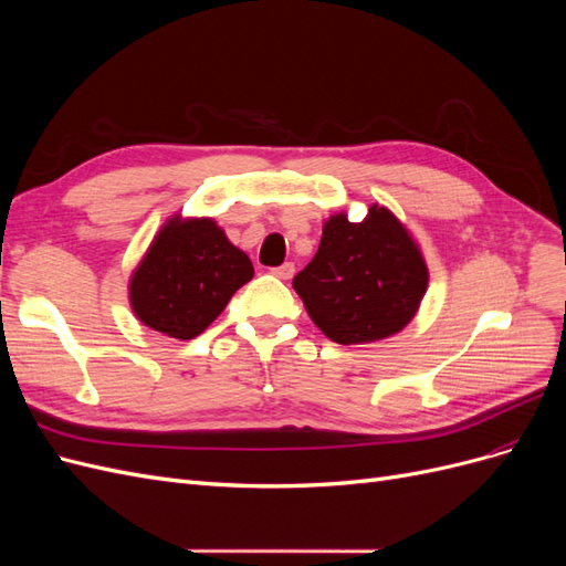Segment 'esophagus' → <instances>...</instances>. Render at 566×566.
<instances>
[{
	"label": "esophagus",
	"mask_w": 566,
	"mask_h": 566,
	"mask_svg": "<svg viewBox=\"0 0 566 566\" xmlns=\"http://www.w3.org/2000/svg\"><path fill=\"white\" fill-rule=\"evenodd\" d=\"M271 273H273V276H276V279H281V281H290V279L295 276V264H293V262H285L283 266H276Z\"/></svg>",
	"instance_id": "34e87169"
}]
</instances>
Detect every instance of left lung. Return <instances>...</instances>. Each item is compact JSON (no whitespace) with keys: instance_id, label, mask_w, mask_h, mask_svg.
I'll return each mask as SVG.
<instances>
[{"instance_id":"left-lung-1","label":"left lung","mask_w":566,"mask_h":566,"mask_svg":"<svg viewBox=\"0 0 566 566\" xmlns=\"http://www.w3.org/2000/svg\"><path fill=\"white\" fill-rule=\"evenodd\" d=\"M430 283L418 241L385 205L364 221L335 212L323 221L314 260L293 279L306 314L337 345H370L413 321Z\"/></svg>"}]
</instances>
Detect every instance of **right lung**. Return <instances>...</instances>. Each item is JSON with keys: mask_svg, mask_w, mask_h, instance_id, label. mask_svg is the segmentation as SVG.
<instances>
[{"mask_svg": "<svg viewBox=\"0 0 566 566\" xmlns=\"http://www.w3.org/2000/svg\"><path fill=\"white\" fill-rule=\"evenodd\" d=\"M250 256L210 217H169L129 276V304L146 328L193 339L252 281Z\"/></svg>", "mask_w": 566, "mask_h": 566, "instance_id": "add662e5", "label": "right lung"}]
</instances>
